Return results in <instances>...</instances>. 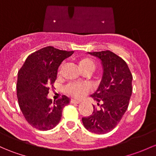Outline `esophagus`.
Wrapping results in <instances>:
<instances>
[{"mask_svg":"<svg viewBox=\"0 0 156 156\" xmlns=\"http://www.w3.org/2000/svg\"><path fill=\"white\" fill-rule=\"evenodd\" d=\"M70 103H72V104H79V103H81V101H78V100L74 99H71V100H70Z\"/></svg>","mask_w":156,"mask_h":156,"instance_id":"obj_1","label":"esophagus"}]
</instances>
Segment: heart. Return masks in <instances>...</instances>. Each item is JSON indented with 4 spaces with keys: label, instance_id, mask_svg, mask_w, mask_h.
Instances as JSON below:
<instances>
[{
    "label": "heart",
    "instance_id": "b5f03b06",
    "mask_svg": "<svg viewBox=\"0 0 156 156\" xmlns=\"http://www.w3.org/2000/svg\"><path fill=\"white\" fill-rule=\"evenodd\" d=\"M79 68L83 72H92L95 69V63L93 60H91L89 57H81L78 60ZM63 65H61L59 68L57 75H60L61 73V69ZM66 92L70 95V96H74L75 98H81L84 95L89 92V87L85 84H81V83H70L66 87Z\"/></svg>",
    "mask_w": 156,
    "mask_h": 156
}]
</instances>
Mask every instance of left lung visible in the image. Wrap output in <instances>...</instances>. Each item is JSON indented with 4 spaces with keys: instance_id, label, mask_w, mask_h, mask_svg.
<instances>
[{
    "instance_id": "1",
    "label": "left lung",
    "mask_w": 156,
    "mask_h": 156,
    "mask_svg": "<svg viewBox=\"0 0 156 156\" xmlns=\"http://www.w3.org/2000/svg\"><path fill=\"white\" fill-rule=\"evenodd\" d=\"M88 53L101 60L103 76L98 90L91 95L99 108L93 106V112L83 117L82 122L90 132L105 134L117 126L127 110L132 93V75L125 60L111 51Z\"/></svg>"
}]
</instances>
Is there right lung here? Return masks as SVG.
Segmentation results:
<instances>
[{
	"instance_id": "1",
	"label": "right lung",
	"mask_w": 156,
	"mask_h": 156,
	"mask_svg": "<svg viewBox=\"0 0 156 156\" xmlns=\"http://www.w3.org/2000/svg\"><path fill=\"white\" fill-rule=\"evenodd\" d=\"M73 52L45 47L29 55L18 73L19 105L26 120L35 129L47 131L55 128L63 108L69 103L66 96L52 102L48 93L57 79L59 66Z\"/></svg>"
}]
</instances>
